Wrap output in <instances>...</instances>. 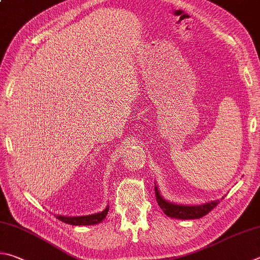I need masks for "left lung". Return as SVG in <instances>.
<instances>
[{
	"label": "left lung",
	"mask_w": 260,
	"mask_h": 260,
	"mask_svg": "<svg viewBox=\"0 0 260 260\" xmlns=\"http://www.w3.org/2000/svg\"><path fill=\"white\" fill-rule=\"evenodd\" d=\"M154 191H155V198H157L158 205L165 212V215H167L168 217H172V218H177V219L201 218V217L206 216L208 212H210L212 209H214L219 202V200H214V201L206 202V204L196 205V206L177 205V204H173V202L168 201L166 199H164V197L158 190V185L155 183H154Z\"/></svg>",
	"instance_id": "1"
}]
</instances>
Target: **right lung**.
<instances>
[{
	"mask_svg": "<svg viewBox=\"0 0 260 260\" xmlns=\"http://www.w3.org/2000/svg\"><path fill=\"white\" fill-rule=\"evenodd\" d=\"M108 211H109V206H107L105 210H102L100 212H95V214L92 215H86V216H62V215H55L56 218L59 220L63 221L66 224H70V225H95L101 223V221L106 218L108 215Z\"/></svg>",
	"mask_w": 260,
	"mask_h": 260,
	"instance_id": "add662e5",
	"label": "right lung"
}]
</instances>
